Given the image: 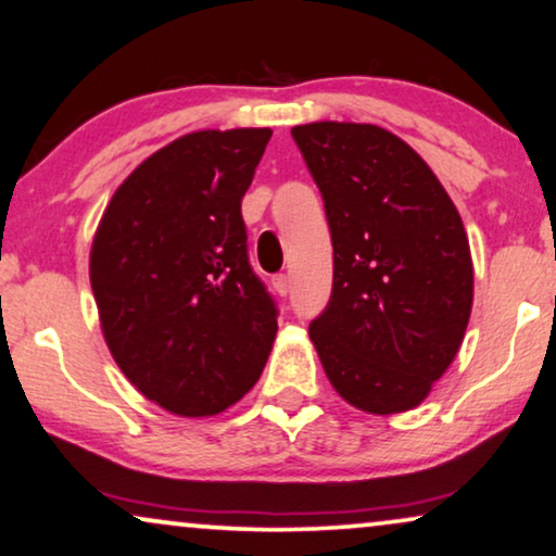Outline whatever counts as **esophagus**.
<instances>
[{
	"instance_id": "1",
	"label": "esophagus",
	"mask_w": 556,
	"mask_h": 556,
	"mask_svg": "<svg viewBox=\"0 0 556 556\" xmlns=\"http://www.w3.org/2000/svg\"><path fill=\"white\" fill-rule=\"evenodd\" d=\"M274 287H277L279 294H290V290H292L290 274H277V277H274Z\"/></svg>"
}]
</instances>
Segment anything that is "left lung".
Here are the masks:
<instances>
[{"label": "left lung", "mask_w": 556, "mask_h": 556, "mask_svg": "<svg viewBox=\"0 0 556 556\" xmlns=\"http://www.w3.org/2000/svg\"><path fill=\"white\" fill-rule=\"evenodd\" d=\"M292 139L332 241V292L309 323L325 374L358 409H412L453 364L470 320L460 213L427 162L387 129L317 122L294 127Z\"/></svg>", "instance_id": "8db88e82"}]
</instances>
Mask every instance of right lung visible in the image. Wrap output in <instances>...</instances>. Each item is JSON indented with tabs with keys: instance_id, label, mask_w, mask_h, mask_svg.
I'll return each mask as SVG.
<instances>
[{
	"instance_id": "add662e5",
	"label": "right lung",
	"mask_w": 556,
	"mask_h": 556,
	"mask_svg": "<svg viewBox=\"0 0 556 556\" xmlns=\"http://www.w3.org/2000/svg\"><path fill=\"white\" fill-rule=\"evenodd\" d=\"M269 129L195 131L114 192L91 249L103 338L124 376L167 412L208 417L258 381L277 300L249 262L241 198Z\"/></svg>"
}]
</instances>
